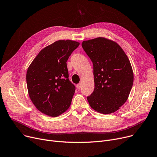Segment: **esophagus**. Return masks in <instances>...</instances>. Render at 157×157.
Segmentation results:
<instances>
[{"instance_id":"obj_1","label":"esophagus","mask_w":157,"mask_h":157,"mask_svg":"<svg viewBox=\"0 0 157 157\" xmlns=\"http://www.w3.org/2000/svg\"><path fill=\"white\" fill-rule=\"evenodd\" d=\"M76 88H77V89H78V90L81 89V84H80V83H79V84H78V85H77Z\"/></svg>"}]
</instances>
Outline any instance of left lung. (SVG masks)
Returning <instances> with one entry per match:
<instances>
[{
  "label": "left lung",
  "mask_w": 157,
  "mask_h": 157,
  "mask_svg": "<svg viewBox=\"0 0 157 157\" xmlns=\"http://www.w3.org/2000/svg\"><path fill=\"white\" fill-rule=\"evenodd\" d=\"M82 47L93 64L95 88L87 97L90 107L103 114L117 111L128 100L133 85L128 56L116 42L103 37L83 41Z\"/></svg>",
  "instance_id": "8db88e82"
}]
</instances>
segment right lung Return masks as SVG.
<instances>
[{
    "instance_id": "add662e5",
    "label": "right lung",
    "mask_w": 157,
    "mask_h": 157,
    "mask_svg": "<svg viewBox=\"0 0 157 157\" xmlns=\"http://www.w3.org/2000/svg\"><path fill=\"white\" fill-rule=\"evenodd\" d=\"M79 45L69 40L57 41L41 50L28 69L29 98L47 116L57 117L71 105L76 88L69 79L66 62Z\"/></svg>"
}]
</instances>
